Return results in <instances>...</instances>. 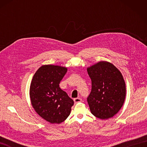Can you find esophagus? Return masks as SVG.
Listing matches in <instances>:
<instances>
[{"mask_svg": "<svg viewBox=\"0 0 147 147\" xmlns=\"http://www.w3.org/2000/svg\"><path fill=\"white\" fill-rule=\"evenodd\" d=\"M74 103H75V104H77V103H79V102H82V98H76L74 99Z\"/></svg>", "mask_w": 147, "mask_h": 147, "instance_id": "34e87169", "label": "esophagus"}]
</instances>
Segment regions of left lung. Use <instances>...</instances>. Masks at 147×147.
<instances>
[{
    "label": "left lung",
    "mask_w": 147,
    "mask_h": 147,
    "mask_svg": "<svg viewBox=\"0 0 147 147\" xmlns=\"http://www.w3.org/2000/svg\"><path fill=\"white\" fill-rule=\"evenodd\" d=\"M92 91L87 98L92 114L101 119L119 111L126 96V84L119 70L111 62H98L87 68Z\"/></svg>",
    "instance_id": "1"
}]
</instances>
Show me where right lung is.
Here are the masks:
<instances>
[{"instance_id": "add662e5", "label": "right lung", "mask_w": 147, "mask_h": 147, "mask_svg": "<svg viewBox=\"0 0 147 147\" xmlns=\"http://www.w3.org/2000/svg\"><path fill=\"white\" fill-rule=\"evenodd\" d=\"M67 71L59 65H43L31 82L30 96L33 109L52 124H60L66 119L74 104L73 100L59 87Z\"/></svg>"}]
</instances>
